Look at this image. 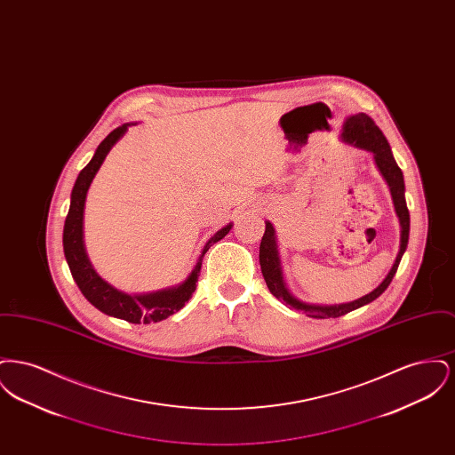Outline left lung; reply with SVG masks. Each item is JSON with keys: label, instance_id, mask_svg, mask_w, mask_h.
Here are the masks:
<instances>
[{"label": "left lung", "instance_id": "left-lung-1", "mask_svg": "<svg viewBox=\"0 0 455 455\" xmlns=\"http://www.w3.org/2000/svg\"><path fill=\"white\" fill-rule=\"evenodd\" d=\"M341 140L353 145L356 148L367 150L373 155L375 165L382 173L384 180L389 186L390 196H392V203H394V210L395 215L399 218V225H401V240H399V252L395 256V260L390 267L387 276L382 280V283L371 290L367 295H363L362 299H356L353 302L336 303V305H319V303H307L299 300L297 297L291 295V291L288 290L284 278H283L282 259H280V252H278V238L276 232L271 221H266V230L260 240L259 247V262L262 276L266 280V284L269 288V291L282 302L290 305L291 308L302 310L308 317L314 319H327V317H341L351 310H356L367 303L373 302L375 299H379L389 286L399 262L403 259V254L406 252L408 247V240H410V212L406 206V197H404V177L401 169L397 167L394 155L390 152L387 138L384 136V132L379 130V126L373 123L371 117H368L365 112H358L347 117L343 131H341Z\"/></svg>", "mask_w": 455, "mask_h": 455}]
</instances>
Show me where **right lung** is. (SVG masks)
Listing matches in <instances>:
<instances>
[{"mask_svg":"<svg viewBox=\"0 0 455 455\" xmlns=\"http://www.w3.org/2000/svg\"><path fill=\"white\" fill-rule=\"evenodd\" d=\"M132 123H126L119 126L117 130L112 131L108 138L97 147L92 160L88 162L87 167L78 173L76 182L71 191V203L69 212L65 221L63 230V249L65 258L73 280L78 284L80 291L88 302L100 312L108 314L110 317H117L123 321H128L131 324H150V323H160L167 317H171L175 312H179L186 302L193 297L196 290L197 276L201 271V262L206 254V251L221 238L225 237L232 223L220 228L208 242L204 243L199 258L196 260L193 271L188 275V278L175 286L164 288L152 293H126L117 288H114L110 283L102 280L99 273L93 269L92 262L88 259L84 242V212H85V199H87L88 188L99 172L100 165L104 164L108 153L112 147L126 134L128 128Z\"/></svg>","mask_w":455,"mask_h":455,"instance_id":"1","label":"right lung"}]
</instances>
